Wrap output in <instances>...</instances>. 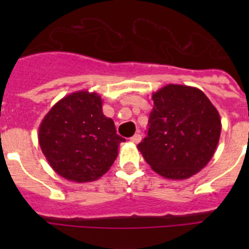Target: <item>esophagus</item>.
Wrapping results in <instances>:
<instances>
[{
  "label": "esophagus",
  "mask_w": 249,
  "mask_h": 249,
  "mask_svg": "<svg viewBox=\"0 0 249 249\" xmlns=\"http://www.w3.org/2000/svg\"><path fill=\"white\" fill-rule=\"evenodd\" d=\"M141 139H142V137H141L140 134H135L134 136H132L131 139H130V141H131L132 143H135V144H137V143L141 142Z\"/></svg>",
  "instance_id": "obj_1"
}]
</instances>
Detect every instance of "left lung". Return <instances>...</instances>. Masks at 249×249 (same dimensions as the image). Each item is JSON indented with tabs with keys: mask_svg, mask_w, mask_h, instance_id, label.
<instances>
[{
	"mask_svg": "<svg viewBox=\"0 0 249 249\" xmlns=\"http://www.w3.org/2000/svg\"><path fill=\"white\" fill-rule=\"evenodd\" d=\"M147 137L137 145L158 175L187 179L208 164L219 142V113L200 89L167 84L152 96Z\"/></svg>",
	"mask_w": 249,
	"mask_h": 249,
	"instance_id": "left-lung-1",
	"label": "left lung"
}]
</instances>
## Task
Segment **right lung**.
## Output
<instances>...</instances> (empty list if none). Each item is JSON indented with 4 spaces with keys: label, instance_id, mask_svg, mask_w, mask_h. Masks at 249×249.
<instances>
[{
    "label": "right lung",
    "instance_id": "right-lung-1",
    "mask_svg": "<svg viewBox=\"0 0 249 249\" xmlns=\"http://www.w3.org/2000/svg\"><path fill=\"white\" fill-rule=\"evenodd\" d=\"M38 142L57 175L87 183L108 171L125 139L117 135L114 122L102 112L101 96L79 90L50 108L39 125Z\"/></svg>",
    "mask_w": 249,
    "mask_h": 249
}]
</instances>
